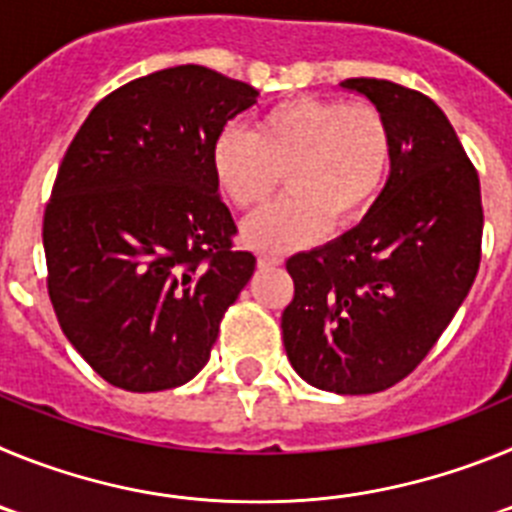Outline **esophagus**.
I'll list each match as a JSON object with an SVG mask.
<instances>
[{"label":"esophagus","instance_id":"obj_1","mask_svg":"<svg viewBox=\"0 0 512 512\" xmlns=\"http://www.w3.org/2000/svg\"><path fill=\"white\" fill-rule=\"evenodd\" d=\"M277 266H282V259H279V256H266V253H261L259 269H277Z\"/></svg>","mask_w":512,"mask_h":512}]
</instances>
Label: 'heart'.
<instances>
[{
	"instance_id": "1",
	"label": "heart",
	"mask_w": 512,
	"mask_h": 512,
	"mask_svg": "<svg viewBox=\"0 0 512 512\" xmlns=\"http://www.w3.org/2000/svg\"><path fill=\"white\" fill-rule=\"evenodd\" d=\"M210 161L220 192L241 210L269 200L287 174L292 192L243 223L248 246L284 253L366 215L390 174L392 133L374 104L300 94L269 107L253 135L223 130Z\"/></svg>"
}]
</instances>
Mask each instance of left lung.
I'll return each mask as SVG.
<instances>
[{
    "label": "left lung",
    "instance_id": "left-lung-1",
    "mask_svg": "<svg viewBox=\"0 0 512 512\" xmlns=\"http://www.w3.org/2000/svg\"><path fill=\"white\" fill-rule=\"evenodd\" d=\"M343 87L390 125L392 171L356 228L287 261L282 338L307 384L372 395L413 372L469 295L485 215L477 169L431 97L364 76Z\"/></svg>",
    "mask_w": 512,
    "mask_h": 512
}]
</instances>
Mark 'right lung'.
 Wrapping results in <instances>:
<instances>
[{"label":"right lung","instance_id":"add662e5","mask_svg":"<svg viewBox=\"0 0 512 512\" xmlns=\"http://www.w3.org/2000/svg\"><path fill=\"white\" fill-rule=\"evenodd\" d=\"M256 97L194 63L140 76L89 112L58 166L43 217L48 297L63 336L120 390L197 377L253 277L210 156Z\"/></svg>","mask_w":512,"mask_h":512}]
</instances>
